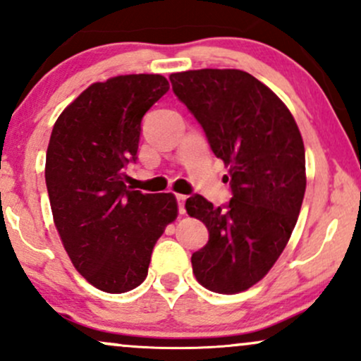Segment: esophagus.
<instances>
[{
	"mask_svg": "<svg viewBox=\"0 0 361 361\" xmlns=\"http://www.w3.org/2000/svg\"><path fill=\"white\" fill-rule=\"evenodd\" d=\"M176 202H178V210L180 214H185V202H186V195H176Z\"/></svg>",
	"mask_w": 361,
	"mask_h": 361,
	"instance_id": "obj_1",
	"label": "esophagus"
}]
</instances>
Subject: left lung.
<instances>
[{
	"label": "left lung",
	"mask_w": 361,
	"mask_h": 361,
	"mask_svg": "<svg viewBox=\"0 0 361 361\" xmlns=\"http://www.w3.org/2000/svg\"><path fill=\"white\" fill-rule=\"evenodd\" d=\"M173 91L229 168L233 198L214 207L202 195L186 212L209 229L192 255L195 279L217 293L244 292L263 279L287 246L305 193V149L285 103L239 69L173 73Z\"/></svg>",
	"instance_id": "8db88e82"
}]
</instances>
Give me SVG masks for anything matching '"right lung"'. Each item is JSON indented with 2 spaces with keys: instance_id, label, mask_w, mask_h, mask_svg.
<instances>
[{
  "instance_id": "add662e5",
  "label": "right lung",
  "mask_w": 361,
  "mask_h": 361,
  "mask_svg": "<svg viewBox=\"0 0 361 361\" xmlns=\"http://www.w3.org/2000/svg\"><path fill=\"white\" fill-rule=\"evenodd\" d=\"M168 90L161 74L93 82L54 123L45 157L54 224L74 268L106 293L146 280L152 247L178 215L173 193L126 185L142 117Z\"/></svg>"
}]
</instances>
